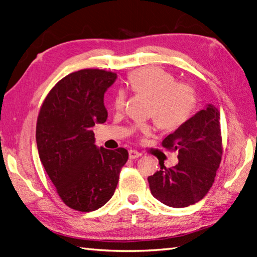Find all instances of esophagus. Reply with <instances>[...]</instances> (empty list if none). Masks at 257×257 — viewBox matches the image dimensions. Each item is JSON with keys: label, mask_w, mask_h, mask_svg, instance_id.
<instances>
[{"label": "esophagus", "mask_w": 257, "mask_h": 257, "mask_svg": "<svg viewBox=\"0 0 257 257\" xmlns=\"http://www.w3.org/2000/svg\"><path fill=\"white\" fill-rule=\"evenodd\" d=\"M140 156H142V154L140 153H138L137 150H129V158L130 159H136V158H138V157H140Z\"/></svg>", "instance_id": "esophagus-1"}]
</instances>
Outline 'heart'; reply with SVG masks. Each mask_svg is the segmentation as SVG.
Segmentation results:
<instances>
[{
  "instance_id": "heart-1",
  "label": "heart",
  "mask_w": 257,
  "mask_h": 257,
  "mask_svg": "<svg viewBox=\"0 0 257 257\" xmlns=\"http://www.w3.org/2000/svg\"><path fill=\"white\" fill-rule=\"evenodd\" d=\"M128 83L133 91L150 98L149 115L159 128L174 130L184 124L192 115L196 104L194 89L184 82H176L173 74L156 67L142 68L129 75ZM125 103V93L120 90L114 95L113 108L121 111ZM148 136L153 127L137 123L135 127Z\"/></svg>"
}]
</instances>
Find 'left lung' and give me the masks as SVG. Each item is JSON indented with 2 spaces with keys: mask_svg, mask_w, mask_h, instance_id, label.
Wrapping results in <instances>:
<instances>
[{
  "mask_svg": "<svg viewBox=\"0 0 257 257\" xmlns=\"http://www.w3.org/2000/svg\"><path fill=\"white\" fill-rule=\"evenodd\" d=\"M220 113L213 104L196 112L163 140V147L178 152V164L148 177L153 196L169 207L199 202L208 193L222 160Z\"/></svg>",
  "mask_w": 257,
  "mask_h": 257,
  "instance_id": "1",
  "label": "left lung"
}]
</instances>
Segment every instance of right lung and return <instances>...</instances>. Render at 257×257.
Masks as SVG:
<instances>
[{"instance_id":"right-lung-1","label":"right lung","mask_w":257,"mask_h":257,"mask_svg":"<svg viewBox=\"0 0 257 257\" xmlns=\"http://www.w3.org/2000/svg\"><path fill=\"white\" fill-rule=\"evenodd\" d=\"M117 74L84 69L68 74L51 89L37 122L39 157L63 203L79 212H92L112 197L124 148L95 146L92 128L105 122L104 93Z\"/></svg>"}]
</instances>
